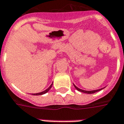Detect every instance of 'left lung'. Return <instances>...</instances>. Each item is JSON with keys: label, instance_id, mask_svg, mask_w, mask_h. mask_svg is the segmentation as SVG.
<instances>
[{"label": "left lung", "instance_id": "1", "mask_svg": "<svg viewBox=\"0 0 124 124\" xmlns=\"http://www.w3.org/2000/svg\"><path fill=\"white\" fill-rule=\"evenodd\" d=\"M73 85H74V87H75V89H76L77 90H78L79 92H83V93H87V94H92V93H95V92H99V91H100V90H101V89H103V88H101V89H96V90H92V91H86V90H83V89H79V87H78L77 86L75 85H74V84H73Z\"/></svg>", "mask_w": 124, "mask_h": 124}]
</instances>
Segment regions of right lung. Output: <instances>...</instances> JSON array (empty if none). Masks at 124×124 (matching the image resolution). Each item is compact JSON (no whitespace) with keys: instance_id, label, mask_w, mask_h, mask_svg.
Returning a JSON list of instances; mask_svg holds the SVG:
<instances>
[{"instance_id":"1","label":"right lung","mask_w":124,"mask_h":124,"mask_svg":"<svg viewBox=\"0 0 124 124\" xmlns=\"http://www.w3.org/2000/svg\"><path fill=\"white\" fill-rule=\"evenodd\" d=\"M52 85H53V83L52 84H51V85L48 87V88L46 89V90H45V91H43V92H40V93H32V95H41L45 94V93H47V92L49 91L50 89L52 87Z\"/></svg>"}]
</instances>
